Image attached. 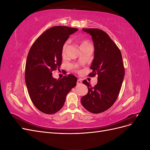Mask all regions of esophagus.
Masks as SVG:
<instances>
[{
    "mask_svg": "<svg viewBox=\"0 0 150 150\" xmlns=\"http://www.w3.org/2000/svg\"><path fill=\"white\" fill-rule=\"evenodd\" d=\"M81 83H82V81L81 79H78V81H77V84H81Z\"/></svg>",
    "mask_w": 150,
    "mask_h": 150,
    "instance_id": "esophagus-1",
    "label": "esophagus"
}]
</instances>
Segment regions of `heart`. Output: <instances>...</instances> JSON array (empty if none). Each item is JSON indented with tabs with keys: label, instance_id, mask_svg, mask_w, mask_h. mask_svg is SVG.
<instances>
[{
	"label": "heart",
	"instance_id": "obj_1",
	"mask_svg": "<svg viewBox=\"0 0 150 150\" xmlns=\"http://www.w3.org/2000/svg\"><path fill=\"white\" fill-rule=\"evenodd\" d=\"M68 43H69L68 42V41H66L62 45V49H61V55L62 56H64L66 55V49L68 46ZM89 46H91V44L87 40L83 39V40H80V47H81V49L85 47H87ZM72 67H75V66L72 65Z\"/></svg>",
	"mask_w": 150,
	"mask_h": 150
}]
</instances>
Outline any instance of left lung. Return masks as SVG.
<instances>
[{
    "instance_id": "obj_1",
    "label": "left lung",
    "mask_w": 150,
    "mask_h": 150,
    "mask_svg": "<svg viewBox=\"0 0 150 150\" xmlns=\"http://www.w3.org/2000/svg\"><path fill=\"white\" fill-rule=\"evenodd\" d=\"M91 35L94 57L89 76H98V83L91 87L86 80L88 93L81 99L88 111L100 113L110 108L118 96L125 76V68L120 50L105 32L98 29H83Z\"/></svg>"
}]
</instances>
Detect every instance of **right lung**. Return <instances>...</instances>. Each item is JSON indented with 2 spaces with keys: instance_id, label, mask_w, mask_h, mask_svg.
<instances>
[{
  "instance_id": "right-lung-1",
  "label": "right lung",
  "mask_w": 150,
  "mask_h": 150,
  "mask_svg": "<svg viewBox=\"0 0 150 150\" xmlns=\"http://www.w3.org/2000/svg\"><path fill=\"white\" fill-rule=\"evenodd\" d=\"M77 30L66 26L52 27L40 35L29 50L25 71L27 88L34 106L46 114L59 111L67 94L76 85L74 76L56 79L52 71L59 69L62 45Z\"/></svg>"
}]
</instances>
